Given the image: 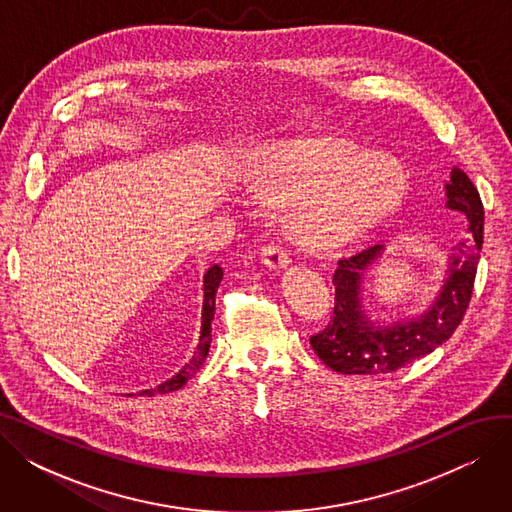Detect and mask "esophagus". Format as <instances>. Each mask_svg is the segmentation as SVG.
I'll list each match as a JSON object with an SVG mask.
<instances>
[{"instance_id":"esophagus-1","label":"esophagus","mask_w":512,"mask_h":512,"mask_svg":"<svg viewBox=\"0 0 512 512\" xmlns=\"http://www.w3.org/2000/svg\"><path fill=\"white\" fill-rule=\"evenodd\" d=\"M261 261L272 267V270H280V267L288 265L290 255L288 251L280 245V242H267V245L261 247Z\"/></svg>"}]
</instances>
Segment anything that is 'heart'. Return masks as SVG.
I'll use <instances>...</instances> for the list:
<instances>
[{
	"instance_id": "b5f03b06",
	"label": "heart",
	"mask_w": 512,
	"mask_h": 512,
	"mask_svg": "<svg viewBox=\"0 0 512 512\" xmlns=\"http://www.w3.org/2000/svg\"><path fill=\"white\" fill-rule=\"evenodd\" d=\"M270 203H290L288 230L313 251H332L390 215L407 180L394 159L338 139L276 145L251 180Z\"/></svg>"
}]
</instances>
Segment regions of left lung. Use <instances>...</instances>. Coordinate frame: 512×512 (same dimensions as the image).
<instances>
[{"mask_svg":"<svg viewBox=\"0 0 512 512\" xmlns=\"http://www.w3.org/2000/svg\"><path fill=\"white\" fill-rule=\"evenodd\" d=\"M446 205L469 218V236L452 257L450 276L434 307L421 317L392 328H375L363 317L359 305L361 278L382 247H369L353 257L340 259L334 282V315L328 326L313 334L315 355L330 369L348 375L390 373L405 367L446 342L469 309L479 251L483 245V203L469 176L454 168L446 184Z\"/></svg>","mask_w":512,"mask_h":512,"instance_id":"8db88e82","label":"left lung"}]
</instances>
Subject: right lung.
Here are the masks:
<instances>
[{
	"mask_svg": "<svg viewBox=\"0 0 512 512\" xmlns=\"http://www.w3.org/2000/svg\"><path fill=\"white\" fill-rule=\"evenodd\" d=\"M222 267L220 265H211L207 274H205V301H203V326H201V338H199V346L193 355V359L188 361L172 380L164 382L161 386L153 388V390H145V396H153V394H166L172 390L182 388L188 380L193 378L197 373V369L203 365L207 353H209V342H211V321H213V313H215V292H218V286L222 282Z\"/></svg>",
	"mask_w": 512,
	"mask_h": 512,
	"instance_id": "right-lung-1",
	"label": "right lung"
}]
</instances>
